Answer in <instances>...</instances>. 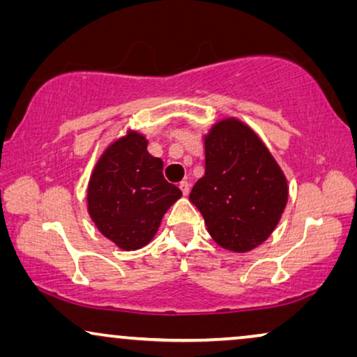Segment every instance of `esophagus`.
Wrapping results in <instances>:
<instances>
[{
    "label": "esophagus",
    "mask_w": 357,
    "mask_h": 357,
    "mask_svg": "<svg viewBox=\"0 0 357 357\" xmlns=\"http://www.w3.org/2000/svg\"><path fill=\"white\" fill-rule=\"evenodd\" d=\"M178 187H180V190H182V193L185 195V197H187V195L190 193V183L187 182V180H182V182L178 183Z\"/></svg>",
    "instance_id": "34e87169"
}]
</instances>
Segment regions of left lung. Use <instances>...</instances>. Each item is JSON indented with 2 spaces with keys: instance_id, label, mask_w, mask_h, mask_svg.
Returning <instances> with one entry per match:
<instances>
[{
  "instance_id": "1",
  "label": "left lung",
  "mask_w": 357,
  "mask_h": 357,
  "mask_svg": "<svg viewBox=\"0 0 357 357\" xmlns=\"http://www.w3.org/2000/svg\"><path fill=\"white\" fill-rule=\"evenodd\" d=\"M204 175L190 202L214 242L232 252L252 250L270 237L284 211V174L260 138L236 119L219 121L204 136Z\"/></svg>"
}]
</instances>
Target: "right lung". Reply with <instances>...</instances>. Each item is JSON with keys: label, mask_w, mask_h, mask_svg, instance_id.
<instances>
[{"label": "right lung", "mask_w": 357, "mask_h": 357, "mask_svg": "<svg viewBox=\"0 0 357 357\" xmlns=\"http://www.w3.org/2000/svg\"><path fill=\"white\" fill-rule=\"evenodd\" d=\"M143 135L130 133L110 144L87 188V209L107 238L123 250L144 247L164 213L182 197L162 174V160L148 153Z\"/></svg>", "instance_id": "right-lung-1"}]
</instances>
